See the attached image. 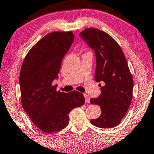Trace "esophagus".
<instances>
[{
	"instance_id": "34e87169",
	"label": "esophagus",
	"mask_w": 154,
	"mask_h": 154,
	"mask_svg": "<svg viewBox=\"0 0 154 154\" xmlns=\"http://www.w3.org/2000/svg\"><path fill=\"white\" fill-rule=\"evenodd\" d=\"M84 97H85V101L86 103H90V97L88 96L87 94H84Z\"/></svg>"
}]
</instances>
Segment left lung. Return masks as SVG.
<instances>
[{
    "label": "left lung",
    "mask_w": 154,
    "mask_h": 154,
    "mask_svg": "<svg viewBox=\"0 0 154 154\" xmlns=\"http://www.w3.org/2000/svg\"><path fill=\"white\" fill-rule=\"evenodd\" d=\"M79 36L94 51L96 58L95 80L103 82L101 94L90 103L101 108V115L92 125L110 128L119 125L133 99V79L119 45L109 35L98 29H86Z\"/></svg>",
    "instance_id": "1"
}]
</instances>
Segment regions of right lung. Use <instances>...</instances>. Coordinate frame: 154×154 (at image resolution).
Instances as JSON below:
<instances>
[{"mask_svg":"<svg viewBox=\"0 0 154 154\" xmlns=\"http://www.w3.org/2000/svg\"><path fill=\"white\" fill-rule=\"evenodd\" d=\"M74 39L72 31L46 35L30 49L21 66V105L32 122L45 133L65 128L71 110L85 103L82 93L57 91V85H52L54 80L58 78L63 58Z\"/></svg>","mask_w":154,"mask_h":154,"instance_id":"right-lung-1","label":"right lung"}]
</instances>
